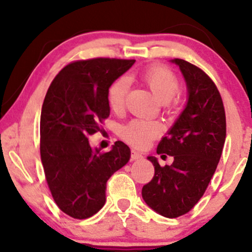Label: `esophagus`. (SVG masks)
Listing matches in <instances>:
<instances>
[{"label":"esophagus","instance_id":"1","mask_svg":"<svg viewBox=\"0 0 252 252\" xmlns=\"http://www.w3.org/2000/svg\"><path fill=\"white\" fill-rule=\"evenodd\" d=\"M143 156L140 154V153H137L136 150H131V155H130V160L131 161H136V160H140V158H142Z\"/></svg>","mask_w":252,"mask_h":252}]
</instances>
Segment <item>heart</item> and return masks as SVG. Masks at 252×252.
Listing matches in <instances>:
<instances>
[{"mask_svg":"<svg viewBox=\"0 0 252 252\" xmlns=\"http://www.w3.org/2000/svg\"><path fill=\"white\" fill-rule=\"evenodd\" d=\"M141 78L152 90L153 94L163 103L164 108L172 110L176 104V94L180 91V82L169 68L160 65H153L141 72ZM130 82L126 76L116 78L108 89V103L114 111H121L126 104ZM163 126L160 122L136 118L126 126H121L120 136L126 142L136 147L146 148L154 138L162 132Z\"/></svg>","mask_w":252,"mask_h":252,"instance_id":"1","label":"heart"}]
</instances>
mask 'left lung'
Returning <instances> with one entry per match:
<instances>
[{
	"mask_svg": "<svg viewBox=\"0 0 252 252\" xmlns=\"http://www.w3.org/2000/svg\"><path fill=\"white\" fill-rule=\"evenodd\" d=\"M186 80L189 102L158 146V154L174 158L161 167L154 156L155 174L142 189L143 200L155 212L176 218L189 212L204 195L215 174L226 137V117L213 80L198 66L174 59Z\"/></svg>",
	"mask_w": 252,
	"mask_h": 252,
	"instance_id": "obj_1",
	"label": "left lung"
}]
</instances>
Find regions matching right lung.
<instances>
[{"mask_svg": "<svg viewBox=\"0 0 252 252\" xmlns=\"http://www.w3.org/2000/svg\"><path fill=\"white\" fill-rule=\"evenodd\" d=\"M135 60H77L57 74L47 90L40 117V155L48 189L60 210L74 219L92 217L105 204L106 182L130 158L117 141L110 152L92 150L89 137L102 132L110 115V84Z\"/></svg>", "mask_w": 252, "mask_h": 252, "instance_id": "add662e5", "label": "right lung"}]
</instances>
